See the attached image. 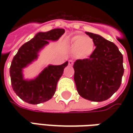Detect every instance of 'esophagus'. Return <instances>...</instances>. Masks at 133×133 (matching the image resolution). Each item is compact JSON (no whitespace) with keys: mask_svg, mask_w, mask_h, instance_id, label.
Segmentation results:
<instances>
[{"mask_svg":"<svg viewBox=\"0 0 133 133\" xmlns=\"http://www.w3.org/2000/svg\"><path fill=\"white\" fill-rule=\"evenodd\" d=\"M73 63H74V62H73L72 60H69V61H68V64H69V66H70L73 65Z\"/></svg>","mask_w":133,"mask_h":133,"instance_id":"1","label":"esophagus"}]
</instances>
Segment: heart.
Wrapping results in <instances>:
<instances>
[{"label":"heart","instance_id":"1","mask_svg":"<svg viewBox=\"0 0 133 133\" xmlns=\"http://www.w3.org/2000/svg\"><path fill=\"white\" fill-rule=\"evenodd\" d=\"M71 47L78 58H84L92 53L94 50V42L89 37L75 35L71 39Z\"/></svg>","mask_w":133,"mask_h":133}]
</instances>
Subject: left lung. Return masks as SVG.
Listing matches in <instances>:
<instances>
[{"label": "left lung", "instance_id": "8db88e82", "mask_svg": "<svg viewBox=\"0 0 133 133\" xmlns=\"http://www.w3.org/2000/svg\"><path fill=\"white\" fill-rule=\"evenodd\" d=\"M96 46L89 58L74 63L78 94L92 101H104L119 89L124 75L123 55L115 44L99 35L86 32Z\"/></svg>", "mask_w": 133, "mask_h": 133}]
</instances>
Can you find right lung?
Instances as JSON below:
<instances>
[{
	"instance_id": "add662e5",
	"label": "right lung",
	"mask_w": 133,
	"mask_h": 133,
	"mask_svg": "<svg viewBox=\"0 0 133 133\" xmlns=\"http://www.w3.org/2000/svg\"><path fill=\"white\" fill-rule=\"evenodd\" d=\"M65 32L64 29H54L46 32H38L33 38L25 43L14 56L9 74L14 92L23 101L38 104L52 98L57 83L68 65L66 61L61 65H49L34 79L25 80L23 69L38 58V52L49 44L48 41H58Z\"/></svg>"
}]
</instances>
